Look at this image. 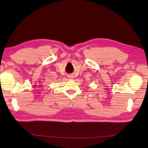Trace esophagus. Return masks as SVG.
<instances>
[{"mask_svg":"<svg viewBox=\"0 0 148 148\" xmlns=\"http://www.w3.org/2000/svg\"><path fill=\"white\" fill-rule=\"evenodd\" d=\"M69 79H73V75H69Z\"/></svg>","mask_w":148,"mask_h":148,"instance_id":"34e87169","label":"esophagus"}]
</instances>
